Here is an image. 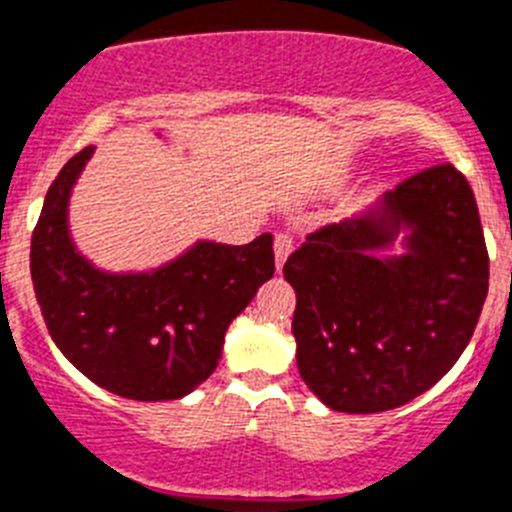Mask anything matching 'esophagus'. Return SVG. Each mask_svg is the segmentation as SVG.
<instances>
[{"label":"esophagus","instance_id":"1","mask_svg":"<svg viewBox=\"0 0 512 512\" xmlns=\"http://www.w3.org/2000/svg\"><path fill=\"white\" fill-rule=\"evenodd\" d=\"M293 247H296V239H293V234L290 232L275 234V265H278V270L283 267V262L288 260V255L293 252Z\"/></svg>","mask_w":512,"mask_h":512}]
</instances>
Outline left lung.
I'll list each match as a JSON object with an SVG mask.
<instances>
[{
  "mask_svg": "<svg viewBox=\"0 0 512 512\" xmlns=\"http://www.w3.org/2000/svg\"><path fill=\"white\" fill-rule=\"evenodd\" d=\"M400 223L409 255L380 261ZM303 382L331 411L380 413L426 393L480 321L490 257L467 178L451 163L400 181L377 216L326 224L285 260Z\"/></svg>",
  "mask_w": 512,
  "mask_h": 512,
  "instance_id": "left-lung-1",
  "label": "left lung"
}]
</instances>
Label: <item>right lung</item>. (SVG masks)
Returning <instances> with one entry per match:
<instances>
[{"label":"right lung","instance_id":"obj_1","mask_svg":"<svg viewBox=\"0 0 512 512\" xmlns=\"http://www.w3.org/2000/svg\"><path fill=\"white\" fill-rule=\"evenodd\" d=\"M94 147L73 155L32 232L30 273L53 342L99 388L130 400L191 393L219 365L224 331L275 273L273 234L199 242L155 273H99L71 245L66 206Z\"/></svg>","mask_w":512,"mask_h":512}]
</instances>
